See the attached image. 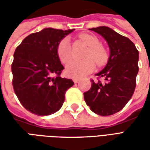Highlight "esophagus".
I'll return each instance as SVG.
<instances>
[{
	"label": "esophagus",
	"instance_id": "obj_1",
	"mask_svg": "<svg viewBox=\"0 0 150 150\" xmlns=\"http://www.w3.org/2000/svg\"><path fill=\"white\" fill-rule=\"evenodd\" d=\"M72 79H73V81H74V83H77L79 81V79L78 78H73Z\"/></svg>",
	"mask_w": 150,
	"mask_h": 150
}]
</instances>
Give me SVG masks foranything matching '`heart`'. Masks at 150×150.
Instances as JSON below:
<instances>
[{"mask_svg":"<svg viewBox=\"0 0 150 150\" xmlns=\"http://www.w3.org/2000/svg\"><path fill=\"white\" fill-rule=\"evenodd\" d=\"M79 38L90 48L83 56L86 59L81 61H73L69 63L67 67V75L77 78L88 75L94 71L96 67L94 61L97 65L102 66L108 59L107 50L101 46L100 41L96 36L90 34H82L79 35ZM57 53L62 63L67 64L71 60L73 54L68 38H65L59 42L57 47Z\"/></svg>","mask_w":150,"mask_h":150,"instance_id":"obj_1","label":"heart"}]
</instances>
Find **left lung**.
<instances>
[{
  "mask_svg": "<svg viewBox=\"0 0 150 150\" xmlns=\"http://www.w3.org/2000/svg\"><path fill=\"white\" fill-rule=\"evenodd\" d=\"M107 41L110 56L106 67L97 73L100 79H91L90 90L83 93L84 100L93 112L100 116H110L125 107L136 88L138 73L139 53L134 43L107 26L89 29Z\"/></svg>",
  "mask_w": 150,
  "mask_h": 150,
  "instance_id": "obj_1",
  "label": "left lung"
}]
</instances>
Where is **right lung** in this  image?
I'll list each match as a JSON object with an SVG mask.
<instances>
[{
    "label": "right lung",
    "instance_id": "obj_1",
    "mask_svg": "<svg viewBox=\"0 0 150 150\" xmlns=\"http://www.w3.org/2000/svg\"><path fill=\"white\" fill-rule=\"evenodd\" d=\"M72 30L46 28L28 35L13 54V87L22 106L38 116H47L61 108L66 91L74 85L60 75L59 42Z\"/></svg>",
    "mask_w": 150,
    "mask_h": 150
}]
</instances>
